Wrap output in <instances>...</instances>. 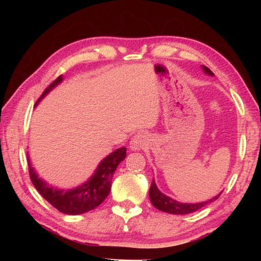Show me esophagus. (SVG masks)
Returning a JSON list of instances; mask_svg holds the SVG:
<instances>
[{
    "instance_id": "obj_1",
    "label": "esophagus",
    "mask_w": 261,
    "mask_h": 261,
    "mask_svg": "<svg viewBox=\"0 0 261 261\" xmlns=\"http://www.w3.org/2000/svg\"><path fill=\"white\" fill-rule=\"evenodd\" d=\"M146 142H147V138H146L144 134L142 133L135 134L134 137L132 138L129 147H130V149H133V151H139V149L144 148Z\"/></svg>"
}]
</instances>
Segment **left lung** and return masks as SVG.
Segmentation results:
<instances>
[{"instance_id":"8db88e82","label":"left lung","mask_w":261,"mask_h":261,"mask_svg":"<svg viewBox=\"0 0 261 261\" xmlns=\"http://www.w3.org/2000/svg\"><path fill=\"white\" fill-rule=\"evenodd\" d=\"M202 69L206 74H209V76H213L214 74L212 71L204 65H202ZM220 195L221 194L216 195L215 197L210 198L209 201L201 203H180L176 201V199L169 197V196H166L165 194H163V192L158 189V187H156L154 179L152 180L151 188H149V199H151L152 204L154 205L156 209L162 210V212L174 214V215H185V214L197 212L198 209L203 208L204 205L209 204V203H212L215 201V199L219 198Z\"/></svg>"}]
</instances>
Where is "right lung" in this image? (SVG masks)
Masks as SVG:
<instances>
[{
    "instance_id": "add662e5",
    "label": "right lung",
    "mask_w": 261,
    "mask_h": 261,
    "mask_svg": "<svg viewBox=\"0 0 261 261\" xmlns=\"http://www.w3.org/2000/svg\"><path fill=\"white\" fill-rule=\"evenodd\" d=\"M63 80V76H59L53 83L49 84V87L44 91L39 101H41L52 89L62 83ZM126 147H121L110 153L109 155L101 160L94 174L87 181H84L80 187L69 189V190L53 188L52 185L41 179L35 172L34 167L32 166L30 155L27 154L31 180L39 194L60 213L67 214V215H80V214L88 213L101 204L109 195L113 174L119 164L126 158Z\"/></svg>"
}]
</instances>
